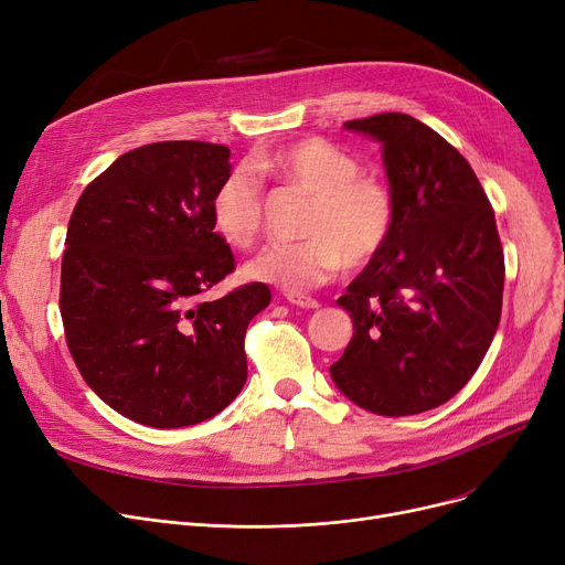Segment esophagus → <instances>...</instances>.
Segmentation results:
<instances>
[{"mask_svg":"<svg viewBox=\"0 0 565 565\" xmlns=\"http://www.w3.org/2000/svg\"><path fill=\"white\" fill-rule=\"evenodd\" d=\"M286 302L292 305V307H300V309H318V300L313 298H307V295H300V292H286Z\"/></svg>","mask_w":565,"mask_h":565,"instance_id":"obj_1","label":"esophagus"}]
</instances>
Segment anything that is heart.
Masks as SVG:
<instances>
[{
    "label": "heart",
    "mask_w": 565,
    "mask_h": 565,
    "mask_svg": "<svg viewBox=\"0 0 565 565\" xmlns=\"http://www.w3.org/2000/svg\"><path fill=\"white\" fill-rule=\"evenodd\" d=\"M286 183L313 194L300 243L265 245L247 265L254 281L307 290L332 279L343 260L369 263L390 241L394 228V196L373 175L360 173V162L337 143L309 137L275 148L258 160ZM215 231L233 247H247L260 231L263 188L254 171H228L211 201Z\"/></svg>",
    "instance_id": "1"
}]
</instances>
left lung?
<instances>
[{
    "instance_id": "obj_1",
    "label": "left lung",
    "mask_w": 565,
    "mask_h": 565,
    "mask_svg": "<svg viewBox=\"0 0 565 565\" xmlns=\"http://www.w3.org/2000/svg\"><path fill=\"white\" fill-rule=\"evenodd\" d=\"M343 128L380 143L396 215L337 300L354 334L330 375L354 405L407 417L454 398L483 362L501 318L503 249L477 173L433 128L398 111Z\"/></svg>"
}]
</instances>
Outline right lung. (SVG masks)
I'll return each mask as SVG.
<instances>
[{"label": "right lung", "mask_w": 565, "mask_h": 565, "mask_svg": "<svg viewBox=\"0 0 565 565\" xmlns=\"http://www.w3.org/2000/svg\"><path fill=\"white\" fill-rule=\"evenodd\" d=\"M228 158L207 141L135 148L82 192L68 222L58 302L71 354L100 401L143 426L201 424L247 382L245 332L270 288L199 298L233 270L211 217Z\"/></svg>", "instance_id": "right-lung-1"}]
</instances>
